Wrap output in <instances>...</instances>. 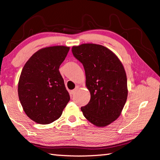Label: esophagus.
Wrapping results in <instances>:
<instances>
[{"instance_id":"1","label":"esophagus","mask_w":160,"mask_h":160,"mask_svg":"<svg viewBox=\"0 0 160 160\" xmlns=\"http://www.w3.org/2000/svg\"><path fill=\"white\" fill-rule=\"evenodd\" d=\"M78 88H79V86H78V85H77L76 87H75V88L74 89V90L71 91V93H72V94H74L75 92H76V91L78 90Z\"/></svg>"}]
</instances>
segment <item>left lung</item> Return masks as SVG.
Masks as SVG:
<instances>
[{"mask_svg": "<svg viewBox=\"0 0 160 160\" xmlns=\"http://www.w3.org/2000/svg\"><path fill=\"white\" fill-rule=\"evenodd\" d=\"M74 57L83 65L86 87L91 98L81 111L94 125L104 127L116 120L128 97L127 78L123 64L109 48L95 44L72 48Z\"/></svg>", "mask_w": 160, "mask_h": 160, "instance_id": "left-lung-1", "label": "left lung"}]
</instances>
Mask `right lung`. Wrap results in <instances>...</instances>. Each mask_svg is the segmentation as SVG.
Returning <instances> with one entry per match:
<instances>
[{"label": "right lung", "instance_id": "obj_1", "mask_svg": "<svg viewBox=\"0 0 160 160\" xmlns=\"http://www.w3.org/2000/svg\"><path fill=\"white\" fill-rule=\"evenodd\" d=\"M70 47L54 46L34 53L22 70L18 97L28 117L39 124H48L60 118L70 101L59 67Z\"/></svg>", "mask_w": 160, "mask_h": 160}]
</instances>
